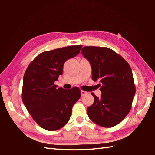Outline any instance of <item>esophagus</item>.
Listing matches in <instances>:
<instances>
[{
	"label": "esophagus",
	"instance_id": "1",
	"mask_svg": "<svg viewBox=\"0 0 155 155\" xmlns=\"http://www.w3.org/2000/svg\"><path fill=\"white\" fill-rule=\"evenodd\" d=\"M81 96H84V95L87 94L88 93L86 91H81Z\"/></svg>",
	"mask_w": 155,
	"mask_h": 155
}]
</instances>
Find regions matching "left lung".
<instances>
[{
  "mask_svg": "<svg viewBox=\"0 0 155 155\" xmlns=\"http://www.w3.org/2000/svg\"><path fill=\"white\" fill-rule=\"evenodd\" d=\"M81 53L89 61L92 78L101 85V97L93 93V104L88 107L90 119L110 128L126 117L132 106L136 88L130 65L120 55L107 47H84Z\"/></svg>",
  "mask_w": 155,
  "mask_h": 155,
  "instance_id": "1",
  "label": "left lung"
}]
</instances>
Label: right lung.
Returning <instances> with one entry per match:
<instances>
[{
    "mask_svg": "<svg viewBox=\"0 0 155 155\" xmlns=\"http://www.w3.org/2000/svg\"><path fill=\"white\" fill-rule=\"evenodd\" d=\"M82 45L45 51L32 61L23 78L22 99L34 120L44 129H60L67 124L81 90L57 88L54 82L62 74L66 61L79 54Z\"/></svg>",
    "mask_w": 155,
    "mask_h": 155,
    "instance_id": "obj_1",
    "label": "right lung"
}]
</instances>
